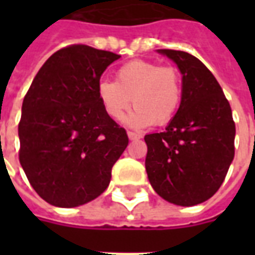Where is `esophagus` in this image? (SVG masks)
<instances>
[{
    "mask_svg": "<svg viewBox=\"0 0 255 255\" xmlns=\"http://www.w3.org/2000/svg\"><path fill=\"white\" fill-rule=\"evenodd\" d=\"M128 138H129V140H136V139L142 138V135L140 133L132 132V131H128Z\"/></svg>",
    "mask_w": 255,
    "mask_h": 255,
    "instance_id": "esophagus-1",
    "label": "esophagus"
}]
</instances>
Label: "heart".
I'll return each instance as SVG.
<instances>
[{
    "label": "heart",
    "mask_w": 255,
    "mask_h": 255,
    "mask_svg": "<svg viewBox=\"0 0 255 255\" xmlns=\"http://www.w3.org/2000/svg\"><path fill=\"white\" fill-rule=\"evenodd\" d=\"M98 98L113 120L124 116L132 100L135 111L127 119L129 126H165L182 104V73L173 65L133 60L117 69L115 82L102 80L98 84Z\"/></svg>",
    "instance_id": "obj_1"
}]
</instances>
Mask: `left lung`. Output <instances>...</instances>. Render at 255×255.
Instances as JSON below:
<instances>
[{
	"label": "left lung",
	"mask_w": 255,
	"mask_h": 255,
	"mask_svg": "<svg viewBox=\"0 0 255 255\" xmlns=\"http://www.w3.org/2000/svg\"><path fill=\"white\" fill-rule=\"evenodd\" d=\"M183 75L179 111L164 132L144 136L146 172L165 201L194 206L213 197L235 154V123L223 89L190 53L160 49Z\"/></svg>",
	"instance_id": "8db88e82"
}]
</instances>
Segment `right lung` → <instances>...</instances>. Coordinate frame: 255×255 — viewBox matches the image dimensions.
Segmentation results:
<instances>
[{"label": "right lung", "mask_w": 255, "mask_h": 255, "mask_svg": "<svg viewBox=\"0 0 255 255\" xmlns=\"http://www.w3.org/2000/svg\"><path fill=\"white\" fill-rule=\"evenodd\" d=\"M120 56L87 45L63 47L32 80L19 123V160L36 194L75 208L105 191L128 144L98 98L101 75Z\"/></svg>", "instance_id": "right-lung-1"}]
</instances>
